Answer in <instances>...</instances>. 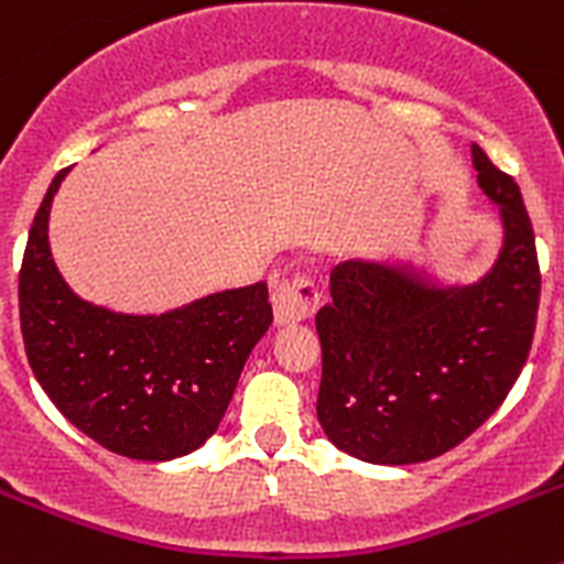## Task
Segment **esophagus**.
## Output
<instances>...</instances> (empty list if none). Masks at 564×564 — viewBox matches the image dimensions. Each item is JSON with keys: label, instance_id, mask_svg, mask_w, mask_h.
Here are the masks:
<instances>
[{"label": "esophagus", "instance_id": "34e87169", "mask_svg": "<svg viewBox=\"0 0 564 564\" xmlns=\"http://www.w3.org/2000/svg\"><path fill=\"white\" fill-rule=\"evenodd\" d=\"M322 293L313 285V279L305 273L285 279L282 285L273 291V313H276L279 325H296L305 322L318 311Z\"/></svg>", "mask_w": 564, "mask_h": 564}]
</instances>
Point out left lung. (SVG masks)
Returning a JSON list of instances; mask_svg holds the SVG:
<instances>
[{"instance_id": "left-lung-1", "label": "left lung", "mask_w": 564, "mask_h": 564, "mask_svg": "<svg viewBox=\"0 0 564 564\" xmlns=\"http://www.w3.org/2000/svg\"><path fill=\"white\" fill-rule=\"evenodd\" d=\"M477 186L500 206L502 251L475 285L437 288L410 268L350 259L316 313V415L338 449L406 466L455 449L506 401L540 307L534 228L514 177L471 147Z\"/></svg>"}]
</instances>
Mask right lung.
Instances as JSON below:
<instances>
[{
	"label": "right lung",
	"instance_id": "1",
	"mask_svg": "<svg viewBox=\"0 0 564 564\" xmlns=\"http://www.w3.org/2000/svg\"><path fill=\"white\" fill-rule=\"evenodd\" d=\"M53 177L19 271L30 370L76 430L132 460H172L220 426L239 372L273 322L268 285L212 293L161 316H127L69 291L47 242Z\"/></svg>",
	"mask_w": 564,
	"mask_h": 564
}]
</instances>
